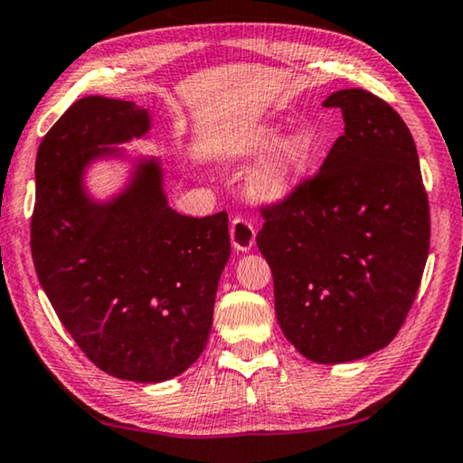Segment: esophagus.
Returning <instances> with one entry per match:
<instances>
[{"instance_id":"esophagus-1","label":"esophagus","mask_w":463,"mask_h":463,"mask_svg":"<svg viewBox=\"0 0 463 463\" xmlns=\"http://www.w3.org/2000/svg\"><path fill=\"white\" fill-rule=\"evenodd\" d=\"M231 241L239 251H249L255 245V226L245 216H234L231 220Z\"/></svg>"}]
</instances>
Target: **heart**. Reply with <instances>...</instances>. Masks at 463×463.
<instances>
[{"mask_svg": "<svg viewBox=\"0 0 463 463\" xmlns=\"http://www.w3.org/2000/svg\"><path fill=\"white\" fill-rule=\"evenodd\" d=\"M280 136V128L263 126L253 129L234 146V156H255L268 150ZM319 139L309 129H298L286 136L274 152L263 160L253 175V192L263 200L284 202L298 192L311 166L317 160Z\"/></svg>", "mask_w": 463, "mask_h": 463, "instance_id": "b5f03b06", "label": "heart"}]
</instances>
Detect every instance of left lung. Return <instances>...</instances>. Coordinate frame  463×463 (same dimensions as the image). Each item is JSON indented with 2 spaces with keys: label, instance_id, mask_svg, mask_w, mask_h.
<instances>
[{
  "label": "left lung",
  "instance_id": "left-lung-1",
  "mask_svg": "<svg viewBox=\"0 0 463 463\" xmlns=\"http://www.w3.org/2000/svg\"><path fill=\"white\" fill-rule=\"evenodd\" d=\"M344 134L284 202L263 205L258 247L274 274L282 332L313 363L385 348L412 309L430 245L414 137L383 99L346 88Z\"/></svg>",
  "mask_w": 463,
  "mask_h": 463
}]
</instances>
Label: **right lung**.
<instances>
[{
  "instance_id": "right-lung-1",
  "label": "right lung",
  "mask_w": 463,
  "mask_h": 463,
  "mask_svg": "<svg viewBox=\"0 0 463 463\" xmlns=\"http://www.w3.org/2000/svg\"><path fill=\"white\" fill-rule=\"evenodd\" d=\"M148 128L136 102H73L39 146L31 220L36 276L63 327L100 371L137 383L177 377L200 358L231 255L229 214L175 212L154 160L113 202L84 194L88 163Z\"/></svg>"
}]
</instances>
